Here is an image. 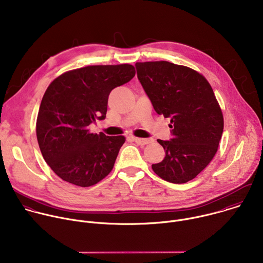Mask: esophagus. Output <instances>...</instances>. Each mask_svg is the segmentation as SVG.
Instances as JSON below:
<instances>
[{"label":"esophagus","instance_id":"obj_1","mask_svg":"<svg viewBox=\"0 0 263 263\" xmlns=\"http://www.w3.org/2000/svg\"><path fill=\"white\" fill-rule=\"evenodd\" d=\"M133 140L137 144H147V143L153 141V139H146V138H140V137H133Z\"/></svg>","mask_w":263,"mask_h":263}]
</instances>
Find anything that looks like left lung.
Segmentation results:
<instances>
[{
    "instance_id": "8db88e82",
    "label": "left lung",
    "mask_w": 263,
    "mask_h": 263,
    "mask_svg": "<svg viewBox=\"0 0 263 263\" xmlns=\"http://www.w3.org/2000/svg\"><path fill=\"white\" fill-rule=\"evenodd\" d=\"M137 77L158 115L171 118V140L157 141L164 159L152 164L161 179L176 184L196 178L213 159L223 117L211 85L199 71L168 61L136 62Z\"/></svg>"
}]
</instances>
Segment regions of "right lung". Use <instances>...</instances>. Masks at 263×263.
Wrapping results in <instances>:
<instances>
[{
	"instance_id": "right-lung-1",
	"label": "right lung",
	"mask_w": 263,
	"mask_h": 263,
	"mask_svg": "<svg viewBox=\"0 0 263 263\" xmlns=\"http://www.w3.org/2000/svg\"><path fill=\"white\" fill-rule=\"evenodd\" d=\"M135 76L133 65H88L65 71L48 86L36 120L44 159L62 180L88 187L115 166L125 136L91 133L88 126L106 118L108 96Z\"/></svg>"
}]
</instances>
